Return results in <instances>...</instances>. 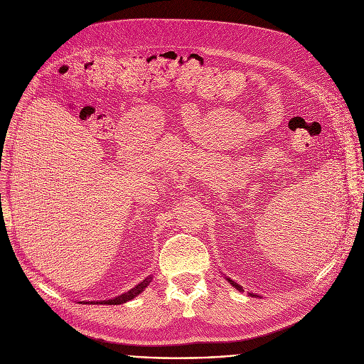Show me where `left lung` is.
<instances>
[{
  "label": "left lung",
  "instance_id": "left-lung-1",
  "mask_svg": "<svg viewBox=\"0 0 364 364\" xmlns=\"http://www.w3.org/2000/svg\"><path fill=\"white\" fill-rule=\"evenodd\" d=\"M225 280H227L228 283H230V284L233 286V288H235V289H237L239 292H242V291H243V288H242V286H240V284H237V283H236L235 280H232L230 277H225ZM250 295H251V296H258V295H255V294H252V292H250Z\"/></svg>",
  "mask_w": 364,
  "mask_h": 364
}]
</instances>
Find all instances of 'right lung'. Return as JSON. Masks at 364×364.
<instances>
[{
    "instance_id": "right-lung-1",
    "label": "right lung",
    "mask_w": 364,
    "mask_h": 364,
    "mask_svg": "<svg viewBox=\"0 0 364 364\" xmlns=\"http://www.w3.org/2000/svg\"><path fill=\"white\" fill-rule=\"evenodd\" d=\"M151 279H153V276L150 274V276H147L143 282H140L139 284L134 286V288L129 289L128 292H125V294H122V295H118V296H114V298H112V299H105V301H88V302L85 301V304H106V305H119V304H125V302L134 299L136 296H139V295L147 288V286L150 284Z\"/></svg>"
}]
</instances>
